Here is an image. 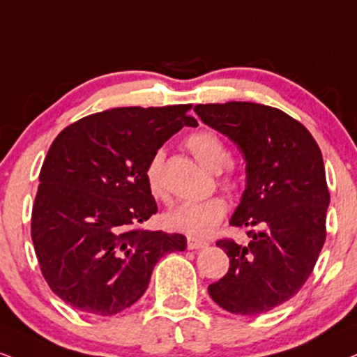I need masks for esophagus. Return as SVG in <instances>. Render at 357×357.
Returning a JSON list of instances; mask_svg holds the SVG:
<instances>
[{
	"label": "esophagus",
	"mask_w": 357,
	"mask_h": 357,
	"mask_svg": "<svg viewBox=\"0 0 357 357\" xmlns=\"http://www.w3.org/2000/svg\"><path fill=\"white\" fill-rule=\"evenodd\" d=\"M208 241H204V239H197V238H188V249H204L208 248Z\"/></svg>",
	"instance_id": "34e87169"
}]
</instances>
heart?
Instances as JSON below:
<instances>
[{
    "label": "heart",
    "instance_id": "obj_1",
    "mask_svg": "<svg viewBox=\"0 0 357 357\" xmlns=\"http://www.w3.org/2000/svg\"><path fill=\"white\" fill-rule=\"evenodd\" d=\"M184 146L192 156L209 171H220L221 188L231 195L241 191L243 179L234 167L227 166L231 161V151L225 139L213 130H199L186 137ZM162 153L156 151L149 158L144 167V179L148 191L156 199H167V191L162 181ZM226 201L220 196L208 197L203 201H190L183 203L167 213L165 225L167 229L179 231L191 238H208L226 216Z\"/></svg>",
    "mask_w": 357,
    "mask_h": 357
}]
</instances>
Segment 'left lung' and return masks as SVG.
Instances as JSON below:
<instances>
[{"label":"left lung","instance_id":"obj_1","mask_svg":"<svg viewBox=\"0 0 357 357\" xmlns=\"http://www.w3.org/2000/svg\"><path fill=\"white\" fill-rule=\"evenodd\" d=\"M201 121L229 136L246 160V191L231 218L248 243L216 241L229 271L209 284L226 311L257 316L289 301L326 241L329 190L319 146L284 111L246 101L196 105Z\"/></svg>","mask_w":357,"mask_h":357}]
</instances>
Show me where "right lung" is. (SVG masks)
<instances>
[{"label":"right lung","instance_id":"right-lung-1","mask_svg":"<svg viewBox=\"0 0 357 357\" xmlns=\"http://www.w3.org/2000/svg\"><path fill=\"white\" fill-rule=\"evenodd\" d=\"M191 108H114L56 136L40 171L31 239L43 278L71 307L118 314L144 294L160 257L186 249L183 234L141 225L158 213L144 167L174 132L197 126Z\"/></svg>","mask_w":357,"mask_h":357}]
</instances>
